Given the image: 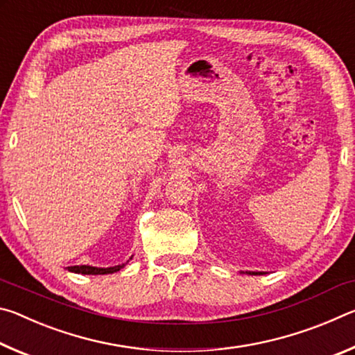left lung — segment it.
<instances>
[{"instance_id": "left-lung-1", "label": "left lung", "mask_w": 355, "mask_h": 355, "mask_svg": "<svg viewBox=\"0 0 355 355\" xmlns=\"http://www.w3.org/2000/svg\"><path fill=\"white\" fill-rule=\"evenodd\" d=\"M241 274H249V275H261V272H252V271H245V272H243V271H241Z\"/></svg>"}]
</instances>
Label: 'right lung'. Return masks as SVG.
Listing matches in <instances>:
<instances>
[{
  "label": "right lung",
  "instance_id": "right-lung-1",
  "mask_svg": "<svg viewBox=\"0 0 355 355\" xmlns=\"http://www.w3.org/2000/svg\"><path fill=\"white\" fill-rule=\"evenodd\" d=\"M133 258V257H131ZM130 258V260H131ZM128 260V261H130ZM127 261V263H128ZM127 263L117 264V266H111V268H97V266H89V264H80V266H69L67 269L70 272L75 274H84V275H103V274H114L122 269Z\"/></svg>",
  "mask_w": 355,
  "mask_h": 355
}]
</instances>
